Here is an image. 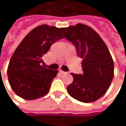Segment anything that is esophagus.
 <instances>
[{
    "mask_svg": "<svg viewBox=\"0 0 126 126\" xmlns=\"http://www.w3.org/2000/svg\"><path fill=\"white\" fill-rule=\"evenodd\" d=\"M60 72L62 74H67V72H65V71H63L62 70H60Z\"/></svg>",
    "mask_w": 126,
    "mask_h": 126,
    "instance_id": "obj_1",
    "label": "esophagus"
}]
</instances>
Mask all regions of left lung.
Segmentation results:
<instances>
[{"label": "left lung", "mask_w": 126, "mask_h": 126, "mask_svg": "<svg viewBox=\"0 0 126 126\" xmlns=\"http://www.w3.org/2000/svg\"><path fill=\"white\" fill-rule=\"evenodd\" d=\"M61 30L82 59L83 74L71 73L74 81L67 87L68 94L84 103L98 100L106 93L114 77V62L107 45L93 29L83 24Z\"/></svg>", "instance_id": "1"}]
</instances>
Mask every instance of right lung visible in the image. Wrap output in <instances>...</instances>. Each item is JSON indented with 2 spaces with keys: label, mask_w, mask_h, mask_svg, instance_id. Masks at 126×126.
<instances>
[{
  "label": "right lung",
  "mask_w": 126,
  "mask_h": 126,
  "mask_svg": "<svg viewBox=\"0 0 126 126\" xmlns=\"http://www.w3.org/2000/svg\"><path fill=\"white\" fill-rule=\"evenodd\" d=\"M61 28L41 25L32 30L19 44L9 63L7 74L14 92L26 100L45 95L58 71L43 66L42 57L52 44L63 38Z\"/></svg>",
  "instance_id": "add662e5"
}]
</instances>
